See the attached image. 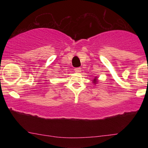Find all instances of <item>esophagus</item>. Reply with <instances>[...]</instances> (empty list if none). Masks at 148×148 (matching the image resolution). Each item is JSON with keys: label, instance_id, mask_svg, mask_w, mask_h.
<instances>
[{"label": "esophagus", "instance_id": "obj_1", "mask_svg": "<svg viewBox=\"0 0 148 148\" xmlns=\"http://www.w3.org/2000/svg\"><path fill=\"white\" fill-rule=\"evenodd\" d=\"M74 71H75L76 73H80L81 72V69L80 68V67H77V68L74 69Z\"/></svg>", "mask_w": 148, "mask_h": 148}]
</instances>
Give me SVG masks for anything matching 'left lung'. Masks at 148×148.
<instances>
[{"label": "left lung", "mask_w": 148, "mask_h": 148, "mask_svg": "<svg viewBox=\"0 0 148 148\" xmlns=\"http://www.w3.org/2000/svg\"><path fill=\"white\" fill-rule=\"evenodd\" d=\"M92 83L94 84H97L98 83V79H97V76H95L94 79H92Z\"/></svg>", "instance_id": "left-lung-1"}]
</instances>
